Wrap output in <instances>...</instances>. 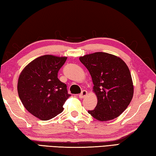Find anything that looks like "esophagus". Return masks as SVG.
I'll return each mask as SVG.
<instances>
[{
	"label": "esophagus",
	"mask_w": 156,
	"mask_h": 156,
	"mask_svg": "<svg viewBox=\"0 0 156 156\" xmlns=\"http://www.w3.org/2000/svg\"><path fill=\"white\" fill-rule=\"evenodd\" d=\"M87 95V91L86 90H83L81 92V94H79V98H84Z\"/></svg>",
	"instance_id": "obj_1"
}]
</instances>
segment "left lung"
<instances>
[{"label": "left lung", "instance_id": "8db88e82", "mask_svg": "<svg viewBox=\"0 0 156 156\" xmlns=\"http://www.w3.org/2000/svg\"><path fill=\"white\" fill-rule=\"evenodd\" d=\"M92 78L93 91L98 102L88 111L99 121H109L119 116L130 104L133 85L130 71L120 58L105 52H96L79 58Z\"/></svg>", "mask_w": 156, "mask_h": 156}]
</instances>
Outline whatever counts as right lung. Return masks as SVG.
Masks as SVG:
<instances>
[{"label":"right lung","instance_id":"obj_1","mask_svg":"<svg viewBox=\"0 0 156 156\" xmlns=\"http://www.w3.org/2000/svg\"><path fill=\"white\" fill-rule=\"evenodd\" d=\"M67 58L40 56L29 63L18 78V93L23 106L41 120H50L61 113L71 96L67 85L58 78V72Z\"/></svg>","mask_w":156,"mask_h":156}]
</instances>
